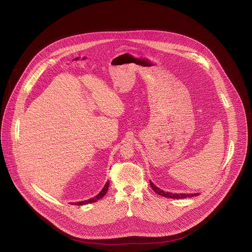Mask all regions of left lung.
Wrapping results in <instances>:
<instances>
[{
    "mask_svg": "<svg viewBox=\"0 0 252 252\" xmlns=\"http://www.w3.org/2000/svg\"><path fill=\"white\" fill-rule=\"evenodd\" d=\"M150 185H151L152 189L159 196L165 197V198H170V199H185V198H191V197H195V196H199L200 193H194V194H177V193H170V192H165L161 189H159L158 187H157L152 181H150Z\"/></svg>",
    "mask_w": 252,
    "mask_h": 252,
    "instance_id": "obj_1",
    "label": "left lung"
}]
</instances>
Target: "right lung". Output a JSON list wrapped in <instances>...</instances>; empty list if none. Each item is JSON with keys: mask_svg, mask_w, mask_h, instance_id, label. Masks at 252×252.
<instances>
[{"mask_svg": "<svg viewBox=\"0 0 252 252\" xmlns=\"http://www.w3.org/2000/svg\"><path fill=\"white\" fill-rule=\"evenodd\" d=\"M108 188H109V181H107V182L105 183V185H104V187L102 188V190L99 192V194H97L95 197L91 198V199L86 200V201H78V202H72V203H73V204H76V205H84V204H88V203L95 202V201L100 200V199H102V198L105 196V194H106V193H107V191H108Z\"/></svg>", "mask_w": 252, "mask_h": 252, "instance_id": "obj_1", "label": "right lung"}]
</instances>
